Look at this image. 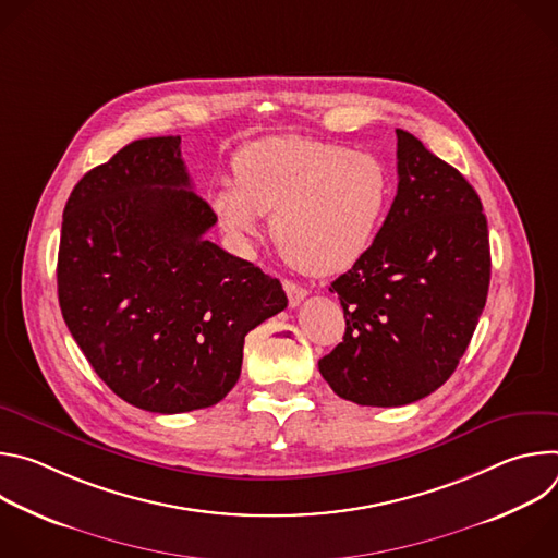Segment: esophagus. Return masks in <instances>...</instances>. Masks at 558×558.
<instances>
[{"label":"esophagus","mask_w":558,"mask_h":558,"mask_svg":"<svg viewBox=\"0 0 558 558\" xmlns=\"http://www.w3.org/2000/svg\"><path fill=\"white\" fill-rule=\"evenodd\" d=\"M282 287H284V291H287V298H289V304H291V306H298V304L306 298V289H304L302 284L293 282V280H284Z\"/></svg>","instance_id":"34e87169"}]
</instances>
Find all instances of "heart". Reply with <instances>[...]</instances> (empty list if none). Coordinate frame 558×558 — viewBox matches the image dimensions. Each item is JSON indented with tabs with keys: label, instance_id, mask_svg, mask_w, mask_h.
Wrapping results in <instances>:
<instances>
[{
	"label": "heart",
	"instance_id": "obj_1",
	"mask_svg": "<svg viewBox=\"0 0 558 558\" xmlns=\"http://www.w3.org/2000/svg\"><path fill=\"white\" fill-rule=\"evenodd\" d=\"M233 172L235 179L214 183L205 196L229 243L250 252L274 214L278 250L313 276L353 267L390 203V174L377 156L298 134L241 147Z\"/></svg>",
	"mask_w": 558,
	"mask_h": 558
}]
</instances>
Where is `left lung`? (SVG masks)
<instances>
[{
  "label": "left lung",
  "instance_id": "1",
  "mask_svg": "<svg viewBox=\"0 0 558 558\" xmlns=\"http://www.w3.org/2000/svg\"><path fill=\"white\" fill-rule=\"evenodd\" d=\"M397 177L373 245L329 287L347 331L317 368L360 407H404L437 390L490 287L488 222L472 185L407 130H397Z\"/></svg>",
  "mask_w": 558,
  "mask_h": 558
}]
</instances>
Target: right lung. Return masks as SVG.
Masks as SVG:
<instances>
[{
	"mask_svg": "<svg viewBox=\"0 0 558 558\" xmlns=\"http://www.w3.org/2000/svg\"><path fill=\"white\" fill-rule=\"evenodd\" d=\"M181 136L138 138L78 181L57 260L63 320L128 404L187 413L235 386L245 336L287 306L280 280L205 241Z\"/></svg>",
	"mask_w": 558,
	"mask_h": 558,
	"instance_id": "obj_1",
	"label": "right lung"
}]
</instances>
